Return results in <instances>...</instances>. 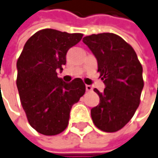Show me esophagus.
<instances>
[{
    "mask_svg": "<svg viewBox=\"0 0 158 158\" xmlns=\"http://www.w3.org/2000/svg\"><path fill=\"white\" fill-rule=\"evenodd\" d=\"M86 90L87 91H91L92 90V87L90 85H86Z\"/></svg>",
    "mask_w": 158,
    "mask_h": 158,
    "instance_id": "1",
    "label": "esophagus"
}]
</instances>
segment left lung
<instances>
[{
	"instance_id": "8db88e82",
	"label": "left lung",
	"mask_w": 158,
	"mask_h": 158,
	"mask_svg": "<svg viewBox=\"0 0 158 158\" xmlns=\"http://www.w3.org/2000/svg\"><path fill=\"white\" fill-rule=\"evenodd\" d=\"M83 42L97 59L105 84L103 92L94 89L99 103L90 110L92 120L100 130L116 132L132 118L139 106L144 87L142 65L133 48L114 33L86 36Z\"/></svg>"
}]
</instances>
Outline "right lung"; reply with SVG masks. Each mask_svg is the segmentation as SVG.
<instances>
[{"label": "right lung", "mask_w": 158, "mask_h": 158, "mask_svg": "<svg viewBox=\"0 0 158 158\" xmlns=\"http://www.w3.org/2000/svg\"><path fill=\"white\" fill-rule=\"evenodd\" d=\"M81 33L53 29L37 31L25 43L17 61V88L30 125L39 133L54 136L67 127L72 106L86 87L77 78L67 83L58 77L66 55L79 43Z\"/></svg>", "instance_id": "obj_1"}]
</instances>
